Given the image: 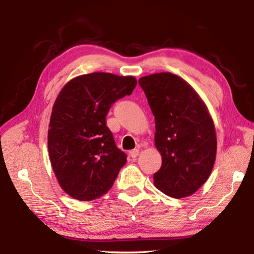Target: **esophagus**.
Returning a JSON list of instances; mask_svg holds the SVG:
<instances>
[{
    "label": "esophagus",
    "mask_w": 254,
    "mask_h": 254,
    "mask_svg": "<svg viewBox=\"0 0 254 254\" xmlns=\"http://www.w3.org/2000/svg\"><path fill=\"white\" fill-rule=\"evenodd\" d=\"M139 153H140L139 149H133V150H131L130 153H128V154H130L132 158H136L137 156H139Z\"/></svg>",
    "instance_id": "obj_1"
}]
</instances>
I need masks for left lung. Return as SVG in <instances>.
I'll list each match as a JSON object with an SVG mask.
<instances>
[{"label": "left lung", "instance_id": "left-lung-1", "mask_svg": "<svg viewBox=\"0 0 254 254\" xmlns=\"http://www.w3.org/2000/svg\"><path fill=\"white\" fill-rule=\"evenodd\" d=\"M139 84L156 121L154 144L162 158L154 186L174 198L190 196L208 179L216 158V132L207 106L171 72L141 77Z\"/></svg>", "mask_w": 254, "mask_h": 254}]
</instances>
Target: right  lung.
I'll use <instances>...</instances> for the list:
<instances>
[{
	"label": "right lung",
	"instance_id": "right-lung-1",
	"mask_svg": "<svg viewBox=\"0 0 254 254\" xmlns=\"http://www.w3.org/2000/svg\"><path fill=\"white\" fill-rule=\"evenodd\" d=\"M133 76L92 72L70 79L56 98L48 130L51 167L63 190L89 201L110 190L127 162L105 119L115 101L131 95Z\"/></svg>",
	"mask_w": 254,
	"mask_h": 254
}]
</instances>
